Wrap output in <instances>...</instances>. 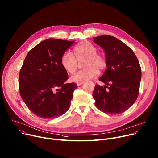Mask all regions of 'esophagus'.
Segmentation results:
<instances>
[{
  "mask_svg": "<svg viewBox=\"0 0 158 158\" xmlns=\"http://www.w3.org/2000/svg\"><path fill=\"white\" fill-rule=\"evenodd\" d=\"M84 82H83V81H80V82H77V85L78 86H80V85H81Z\"/></svg>",
  "mask_w": 158,
  "mask_h": 158,
  "instance_id": "obj_1",
  "label": "esophagus"
}]
</instances>
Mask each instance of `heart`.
Instances as JSON below:
<instances>
[{"instance_id": "obj_1", "label": "heart", "mask_w": 158, "mask_h": 158, "mask_svg": "<svg viewBox=\"0 0 158 158\" xmlns=\"http://www.w3.org/2000/svg\"><path fill=\"white\" fill-rule=\"evenodd\" d=\"M73 55L64 52L60 57V64L64 69L69 73H74L78 66V61L84 59L83 66L85 68L72 75V81H81L92 79L97 76L99 71L104 70L106 67L105 58L97 53L98 48L92 43L85 41L77 44L73 48Z\"/></svg>"}]
</instances>
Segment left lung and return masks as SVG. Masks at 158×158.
Instances as JSON below:
<instances>
[{
  "mask_svg": "<svg viewBox=\"0 0 158 158\" xmlns=\"http://www.w3.org/2000/svg\"><path fill=\"white\" fill-rule=\"evenodd\" d=\"M104 51L107 69L93 92L95 105L101 111L111 114L125 112L136 101L139 93L141 68L131 48L116 37L104 35L93 38Z\"/></svg>",
  "mask_w": 158,
  "mask_h": 158,
  "instance_id": "left-lung-1",
  "label": "left lung"
}]
</instances>
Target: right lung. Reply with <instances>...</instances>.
Segmentation results:
<instances>
[{"label":"right lung","instance_id":"obj_1","mask_svg":"<svg viewBox=\"0 0 158 158\" xmlns=\"http://www.w3.org/2000/svg\"><path fill=\"white\" fill-rule=\"evenodd\" d=\"M74 42L47 39L27 55L19 72V89L23 101L36 116L54 118L69 110L77 85L65 83L68 75L60 57Z\"/></svg>","mask_w":158,"mask_h":158}]
</instances>
